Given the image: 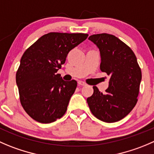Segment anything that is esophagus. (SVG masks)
Returning a JSON list of instances; mask_svg holds the SVG:
<instances>
[{"mask_svg":"<svg viewBox=\"0 0 154 154\" xmlns=\"http://www.w3.org/2000/svg\"><path fill=\"white\" fill-rule=\"evenodd\" d=\"M78 85L79 86H86V83L83 81H79L78 82Z\"/></svg>","mask_w":154,"mask_h":154,"instance_id":"1","label":"esophagus"}]
</instances>
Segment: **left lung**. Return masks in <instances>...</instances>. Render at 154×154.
I'll return each instance as SVG.
<instances>
[{
    "instance_id": "obj_1",
    "label": "left lung",
    "mask_w": 154,
    "mask_h": 154,
    "mask_svg": "<svg viewBox=\"0 0 154 154\" xmlns=\"http://www.w3.org/2000/svg\"><path fill=\"white\" fill-rule=\"evenodd\" d=\"M89 40L100 50V69L110 77L104 93L93 86V94L86 100L88 105L98 120L117 122L127 116L138 101L141 68L130 47L114 35L93 34Z\"/></svg>"
}]
</instances>
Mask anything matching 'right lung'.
Wrapping results in <instances>:
<instances>
[{"label":"right lung","mask_w":154,"mask_h":154,"mask_svg":"<svg viewBox=\"0 0 154 154\" xmlns=\"http://www.w3.org/2000/svg\"><path fill=\"white\" fill-rule=\"evenodd\" d=\"M87 34L50 32L40 37L22 55L16 71L19 99L32 119L50 123L65 113L77 83L65 81L58 70L68 53L87 38Z\"/></svg>","instance_id":"1"}]
</instances>
